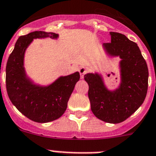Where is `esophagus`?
<instances>
[{
	"instance_id": "esophagus-1",
	"label": "esophagus",
	"mask_w": 156,
	"mask_h": 156,
	"mask_svg": "<svg viewBox=\"0 0 156 156\" xmlns=\"http://www.w3.org/2000/svg\"><path fill=\"white\" fill-rule=\"evenodd\" d=\"M79 71H80V78H81V79H83V78L84 77V75H85V73H87V68H86V67H81V68H80Z\"/></svg>"
}]
</instances>
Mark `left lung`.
<instances>
[{
    "label": "left lung",
    "mask_w": 156,
    "mask_h": 156,
    "mask_svg": "<svg viewBox=\"0 0 156 156\" xmlns=\"http://www.w3.org/2000/svg\"><path fill=\"white\" fill-rule=\"evenodd\" d=\"M111 43L103 47L111 56H119L122 82L109 91L99 74L87 73L88 96L93 113L102 121L119 123L134 113L143 103L148 90L149 70L139 47L124 34L110 32Z\"/></svg>",
    "instance_id": "obj_1"
}]
</instances>
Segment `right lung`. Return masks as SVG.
<instances>
[{"mask_svg":"<svg viewBox=\"0 0 156 156\" xmlns=\"http://www.w3.org/2000/svg\"><path fill=\"white\" fill-rule=\"evenodd\" d=\"M57 38L58 34L34 31L20 36L6 66V88L9 99L23 115L37 122H48L60 118L80 80L79 72L60 77L48 87L32 83L25 73L23 57L27 47L36 38Z\"/></svg>","mask_w":156,"mask_h":156,"instance_id":"add662e5","label":"right lung"}]
</instances>
